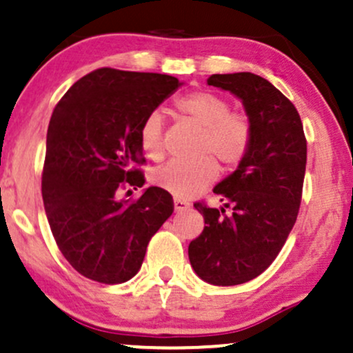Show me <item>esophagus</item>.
I'll use <instances>...</instances> for the list:
<instances>
[{
  "mask_svg": "<svg viewBox=\"0 0 353 353\" xmlns=\"http://www.w3.org/2000/svg\"><path fill=\"white\" fill-rule=\"evenodd\" d=\"M189 208H190L189 202L182 199H174V210H176V212H182V210H188Z\"/></svg>",
  "mask_w": 353,
  "mask_h": 353,
  "instance_id": "esophagus-1",
  "label": "esophagus"
}]
</instances>
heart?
<instances>
[{
  "label": "heart",
  "mask_w": 353,
  "mask_h": 353,
  "mask_svg": "<svg viewBox=\"0 0 353 353\" xmlns=\"http://www.w3.org/2000/svg\"><path fill=\"white\" fill-rule=\"evenodd\" d=\"M181 116L201 128L199 156H205L194 164L168 163L154 169L151 181L157 188L176 197L196 196L212 184L219 176V159L225 169H236L250 151L254 125L249 114L230 111L228 98L212 91H194L176 99ZM141 151L151 161L163 159V116L152 111L144 117L137 131Z\"/></svg>",
  "instance_id": "heart-1"
}]
</instances>
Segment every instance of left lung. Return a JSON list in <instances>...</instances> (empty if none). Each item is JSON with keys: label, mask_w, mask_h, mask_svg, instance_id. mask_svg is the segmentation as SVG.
Segmentation results:
<instances>
[{"label": "left lung", "mask_w": 353, "mask_h": 353, "mask_svg": "<svg viewBox=\"0 0 353 353\" xmlns=\"http://www.w3.org/2000/svg\"><path fill=\"white\" fill-rule=\"evenodd\" d=\"M208 84L242 101L254 137L245 159L214 188L233 214L194 204L205 225L189 244V261L202 281L239 285L272 264L297 221L307 141L297 109L267 79L234 72L212 74Z\"/></svg>", "instance_id": "left-lung-1"}]
</instances>
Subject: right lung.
<instances>
[{
	"label": "right lung",
	"mask_w": 353,
	"mask_h": 353,
	"mask_svg": "<svg viewBox=\"0 0 353 353\" xmlns=\"http://www.w3.org/2000/svg\"><path fill=\"white\" fill-rule=\"evenodd\" d=\"M181 84L168 74L101 68L76 81L52 111L44 209L61 254L91 281L134 277L151 237L174 212L172 196L161 188H148L136 201H117L116 192L143 188L137 131Z\"/></svg>",
	"instance_id": "right-lung-1"
}]
</instances>
